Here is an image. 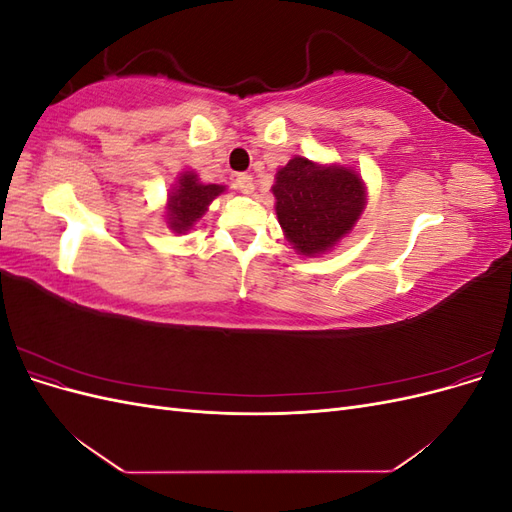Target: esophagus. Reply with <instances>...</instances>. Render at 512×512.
I'll return each mask as SVG.
<instances>
[{"label": "esophagus", "mask_w": 512, "mask_h": 512, "mask_svg": "<svg viewBox=\"0 0 512 512\" xmlns=\"http://www.w3.org/2000/svg\"><path fill=\"white\" fill-rule=\"evenodd\" d=\"M235 188H237L241 194H247V196L254 194V188H256V185H254V177H252V175H239V177L235 179Z\"/></svg>", "instance_id": "34e87169"}]
</instances>
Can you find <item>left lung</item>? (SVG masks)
Listing matches in <instances>:
<instances>
[{
  "instance_id": "left-lung-1",
  "label": "left lung",
  "mask_w": 512,
  "mask_h": 512,
  "mask_svg": "<svg viewBox=\"0 0 512 512\" xmlns=\"http://www.w3.org/2000/svg\"><path fill=\"white\" fill-rule=\"evenodd\" d=\"M271 192L286 241L309 258L331 252L348 237L367 205V185L359 170L303 156L277 168Z\"/></svg>"
}]
</instances>
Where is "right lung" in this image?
Returning <instances> with one entry per match:
<instances>
[{"label": "right lung", "mask_w": 512, "mask_h": 512, "mask_svg": "<svg viewBox=\"0 0 512 512\" xmlns=\"http://www.w3.org/2000/svg\"><path fill=\"white\" fill-rule=\"evenodd\" d=\"M226 192V185L203 183L194 170H181L173 188L168 190L164 205V222L175 235L190 232L209 211L213 198Z\"/></svg>", "instance_id": "1"}]
</instances>
